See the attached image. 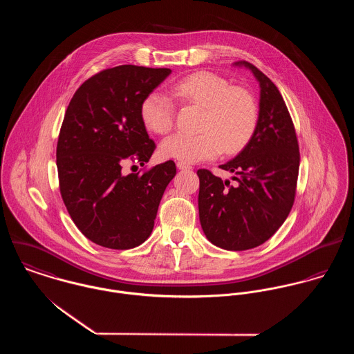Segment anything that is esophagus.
I'll list each match as a JSON object with an SVG mask.
<instances>
[{
	"instance_id": "1",
	"label": "esophagus",
	"mask_w": 354,
	"mask_h": 354,
	"mask_svg": "<svg viewBox=\"0 0 354 354\" xmlns=\"http://www.w3.org/2000/svg\"><path fill=\"white\" fill-rule=\"evenodd\" d=\"M177 167L180 170H189V169H192V166L189 163H185V162H181V160L177 162Z\"/></svg>"
}]
</instances>
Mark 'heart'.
Segmentation results:
<instances>
[{
	"label": "heart",
	"mask_w": 354,
	"mask_h": 354,
	"mask_svg": "<svg viewBox=\"0 0 354 354\" xmlns=\"http://www.w3.org/2000/svg\"><path fill=\"white\" fill-rule=\"evenodd\" d=\"M173 93L184 102L204 109L199 133L178 132L160 145L165 158L195 163L211 159L219 152L240 150L252 136L257 124V104L252 94L232 87L225 77L201 71L180 79ZM140 114L152 132L165 135L173 129L176 109L173 101L160 91H152L142 102Z\"/></svg>",
	"instance_id": "1"
}]
</instances>
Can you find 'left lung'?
Masks as SVG:
<instances>
[{"instance_id":"left-lung-1","label":"left lung","mask_w":354,"mask_h":354,"mask_svg":"<svg viewBox=\"0 0 354 354\" xmlns=\"http://www.w3.org/2000/svg\"><path fill=\"white\" fill-rule=\"evenodd\" d=\"M252 72L260 87L257 124L247 146L219 167L229 180L201 169L199 218L208 241L226 251H245L266 243L288 218L296 196L299 142L277 86L247 61L233 64Z\"/></svg>"}]
</instances>
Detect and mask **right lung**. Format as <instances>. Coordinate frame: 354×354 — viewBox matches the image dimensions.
Returning <instances> with one entry per match:
<instances>
[{"label":"right lung","mask_w":354,"mask_h":354,"mask_svg":"<svg viewBox=\"0 0 354 354\" xmlns=\"http://www.w3.org/2000/svg\"><path fill=\"white\" fill-rule=\"evenodd\" d=\"M167 68L120 65L86 80L66 109L57 143L59 191L77 229L110 250H131L151 234L163 192L176 176L167 160L149 171L122 165L150 160L140 107L169 75Z\"/></svg>","instance_id":"1"}]
</instances>
